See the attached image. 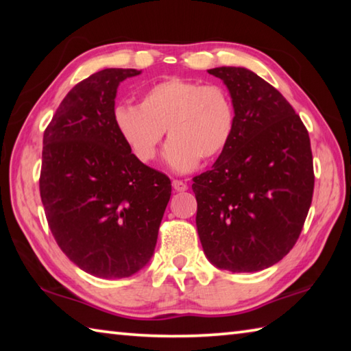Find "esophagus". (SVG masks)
Wrapping results in <instances>:
<instances>
[{"mask_svg":"<svg viewBox=\"0 0 351 351\" xmlns=\"http://www.w3.org/2000/svg\"><path fill=\"white\" fill-rule=\"evenodd\" d=\"M171 186H173L175 192H184V190H187V184L180 181V180H173V182H171Z\"/></svg>","mask_w":351,"mask_h":351,"instance_id":"34e87169","label":"esophagus"}]
</instances>
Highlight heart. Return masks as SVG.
<instances>
[{
	"label": "heart",
	"mask_w": 351,
	"mask_h": 351,
	"mask_svg": "<svg viewBox=\"0 0 351 351\" xmlns=\"http://www.w3.org/2000/svg\"><path fill=\"white\" fill-rule=\"evenodd\" d=\"M119 136L141 162L156 158L165 128L164 158L175 171L197 167L228 148L235 128L232 97L221 85L170 77L142 94L139 106L119 105L112 112Z\"/></svg>",
	"instance_id": "heart-1"
}]
</instances>
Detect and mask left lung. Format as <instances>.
I'll list each match as a JSON object with an SVG mask.
<instances>
[{
	"label": "left lung",
	"instance_id": "left-lung-1",
	"mask_svg": "<svg viewBox=\"0 0 351 351\" xmlns=\"http://www.w3.org/2000/svg\"><path fill=\"white\" fill-rule=\"evenodd\" d=\"M207 73L228 86L235 128L212 169L193 178L198 235L217 268L261 271L293 249L304 228L314 190L310 136L288 100L252 71Z\"/></svg>",
	"mask_w": 351,
	"mask_h": 351
}]
</instances>
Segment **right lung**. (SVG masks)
I'll return each mask as SVG.
<instances>
[{"instance_id":"obj_1","label":"right lung","mask_w":351,"mask_h":351,"mask_svg":"<svg viewBox=\"0 0 351 351\" xmlns=\"http://www.w3.org/2000/svg\"><path fill=\"white\" fill-rule=\"evenodd\" d=\"M93 74L62 100L43 134L40 195L57 245L88 274L123 278L150 261L171 195L169 176L133 156L112 122L119 83Z\"/></svg>"}]
</instances>
